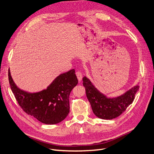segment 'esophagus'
<instances>
[{
	"label": "esophagus",
	"instance_id": "obj_1",
	"mask_svg": "<svg viewBox=\"0 0 154 154\" xmlns=\"http://www.w3.org/2000/svg\"><path fill=\"white\" fill-rule=\"evenodd\" d=\"M76 75L77 78H78V81H79V82H81L82 79V78H83V75H82V72H81L80 71H76Z\"/></svg>",
	"mask_w": 154,
	"mask_h": 154
}]
</instances>
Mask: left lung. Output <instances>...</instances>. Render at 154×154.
Here are the masks:
<instances>
[{"mask_svg":"<svg viewBox=\"0 0 154 154\" xmlns=\"http://www.w3.org/2000/svg\"><path fill=\"white\" fill-rule=\"evenodd\" d=\"M86 94L94 114L102 119H112L123 113L132 103L139 90L137 85L117 97H107L98 90L87 77L83 78Z\"/></svg>","mask_w":154,"mask_h":154,"instance_id":"1","label":"left lung"}]
</instances>
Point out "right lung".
Instances as JSON below:
<instances>
[{
    "label": "right lung",
    "mask_w": 154,
    "mask_h": 154,
    "mask_svg": "<svg viewBox=\"0 0 154 154\" xmlns=\"http://www.w3.org/2000/svg\"><path fill=\"white\" fill-rule=\"evenodd\" d=\"M8 76L12 91L19 105L28 114L46 125L57 124L68 115L69 95L78 83L75 69L60 74L46 89L34 93L17 87L10 69Z\"/></svg>",
    "instance_id": "obj_1"
}]
</instances>
